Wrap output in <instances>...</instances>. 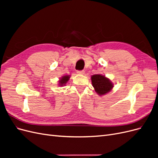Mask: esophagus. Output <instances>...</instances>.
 <instances>
[{
  "mask_svg": "<svg viewBox=\"0 0 158 158\" xmlns=\"http://www.w3.org/2000/svg\"><path fill=\"white\" fill-rule=\"evenodd\" d=\"M77 73L78 74H84V70H77Z\"/></svg>",
  "mask_w": 158,
  "mask_h": 158,
  "instance_id": "34e87169",
  "label": "esophagus"
}]
</instances>
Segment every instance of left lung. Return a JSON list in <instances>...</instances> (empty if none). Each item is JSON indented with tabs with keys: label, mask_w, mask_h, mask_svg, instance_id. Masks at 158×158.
Masks as SVG:
<instances>
[{
	"label": "left lung",
	"mask_w": 158,
	"mask_h": 158,
	"mask_svg": "<svg viewBox=\"0 0 158 158\" xmlns=\"http://www.w3.org/2000/svg\"><path fill=\"white\" fill-rule=\"evenodd\" d=\"M94 89L98 95L107 94L113 88V84L109 78L102 74H94L91 77Z\"/></svg>",
	"instance_id": "8db88e82"
}]
</instances>
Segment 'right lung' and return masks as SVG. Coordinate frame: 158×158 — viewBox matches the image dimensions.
<instances>
[{
  "label": "right lung",
  "mask_w": 158,
  "mask_h": 158,
  "mask_svg": "<svg viewBox=\"0 0 158 158\" xmlns=\"http://www.w3.org/2000/svg\"><path fill=\"white\" fill-rule=\"evenodd\" d=\"M70 78V75L63 76V77L60 78V80H59V85H60V86H63V85H65V84L67 83V82L69 80Z\"/></svg>",
  "instance_id": "add662e5"
}]
</instances>
